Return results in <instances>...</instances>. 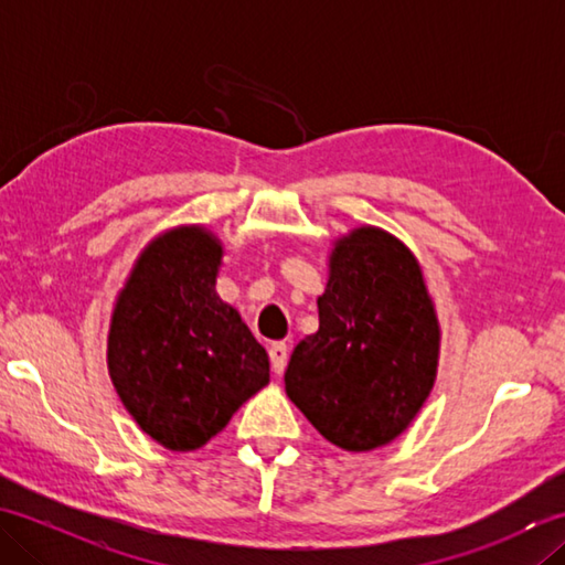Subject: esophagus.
Masks as SVG:
<instances>
[{"label":"esophagus","mask_w":565,"mask_h":565,"mask_svg":"<svg viewBox=\"0 0 565 565\" xmlns=\"http://www.w3.org/2000/svg\"><path fill=\"white\" fill-rule=\"evenodd\" d=\"M269 359H271L274 374L281 376L284 369H286V362H289V347H286L284 342H274L269 347Z\"/></svg>","instance_id":"34e87169"}]
</instances>
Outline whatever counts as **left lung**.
Returning a JSON list of instances; mask_svg holds the SVG:
<instances>
[{
	"label": "left lung",
	"instance_id": "left-lung-1",
	"mask_svg": "<svg viewBox=\"0 0 565 565\" xmlns=\"http://www.w3.org/2000/svg\"><path fill=\"white\" fill-rule=\"evenodd\" d=\"M320 328L296 344L286 395L322 437L371 451L413 423L435 386L439 320L419 262L374 225L334 239Z\"/></svg>",
	"mask_w": 565,
	"mask_h": 565
}]
</instances>
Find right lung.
I'll return each instance as SVG.
<instances>
[{"mask_svg": "<svg viewBox=\"0 0 565 565\" xmlns=\"http://www.w3.org/2000/svg\"><path fill=\"white\" fill-rule=\"evenodd\" d=\"M223 245L179 225L140 252L116 298L109 376L138 427L164 449L194 451L269 383V356L215 294Z\"/></svg>", "mask_w": 565, "mask_h": 565, "instance_id": "add662e5", "label": "right lung"}]
</instances>
